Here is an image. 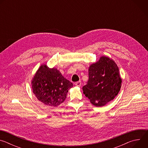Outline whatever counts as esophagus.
Wrapping results in <instances>:
<instances>
[{
	"label": "esophagus",
	"instance_id": "1",
	"mask_svg": "<svg viewBox=\"0 0 148 148\" xmlns=\"http://www.w3.org/2000/svg\"><path fill=\"white\" fill-rule=\"evenodd\" d=\"M75 85L77 87H81V82L79 81H78V82H76L75 83Z\"/></svg>",
	"mask_w": 148,
	"mask_h": 148
}]
</instances>
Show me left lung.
I'll list each match as a JSON object with an SVG mask.
<instances>
[{
	"label": "left lung",
	"instance_id": "obj_1",
	"mask_svg": "<svg viewBox=\"0 0 148 148\" xmlns=\"http://www.w3.org/2000/svg\"><path fill=\"white\" fill-rule=\"evenodd\" d=\"M89 79L82 87L91 103L102 107L114 99L121 87L122 79L119 69L113 60L102 56L88 70Z\"/></svg>",
	"mask_w": 148,
	"mask_h": 148
}]
</instances>
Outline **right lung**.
I'll list each match as a JSON object with an SVG mask.
<instances>
[{
    "instance_id": "obj_1",
    "label": "right lung",
    "mask_w": 148,
    "mask_h": 148,
    "mask_svg": "<svg viewBox=\"0 0 148 148\" xmlns=\"http://www.w3.org/2000/svg\"><path fill=\"white\" fill-rule=\"evenodd\" d=\"M32 85L38 100L51 107H57L64 102L73 84L55 68L41 65L35 74Z\"/></svg>"
}]
</instances>
